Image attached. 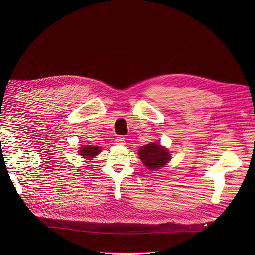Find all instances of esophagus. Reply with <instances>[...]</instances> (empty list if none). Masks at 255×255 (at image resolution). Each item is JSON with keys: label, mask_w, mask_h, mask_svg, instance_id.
Wrapping results in <instances>:
<instances>
[{"label": "esophagus", "mask_w": 255, "mask_h": 255, "mask_svg": "<svg viewBox=\"0 0 255 255\" xmlns=\"http://www.w3.org/2000/svg\"><path fill=\"white\" fill-rule=\"evenodd\" d=\"M116 142H117V144H120V145H123L126 143V138L123 136H119L116 138Z\"/></svg>", "instance_id": "34e87169"}]
</instances>
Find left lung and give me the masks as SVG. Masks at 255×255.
Returning a JSON list of instances; mask_svg holds the SVG:
<instances>
[{
	"instance_id": "obj_1",
	"label": "left lung",
	"mask_w": 255,
	"mask_h": 255,
	"mask_svg": "<svg viewBox=\"0 0 255 255\" xmlns=\"http://www.w3.org/2000/svg\"><path fill=\"white\" fill-rule=\"evenodd\" d=\"M138 154H139V158L143 165L150 170H155V169L164 167L171 158L170 153L159 143H149L142 145L138 150Z\"/></svg>"
}]
</instances>
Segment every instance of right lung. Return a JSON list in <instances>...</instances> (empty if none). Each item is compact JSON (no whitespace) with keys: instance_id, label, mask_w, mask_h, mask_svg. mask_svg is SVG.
I'll list each match as a JSON object with an SVG mask.
<instances>
[{"instance_id":"obj_1","label":"right lung","mask_w":255,"mask_h":255,"mask_svg":"<svg viewBox=\"0 0 255 255\" xmlns=\"http://www.w3.org/2000/svg\"><path fill=\"white\" fill-rule=\"evenodd\" d=\"M79 152H80V155L83 156V158L91 159L101 152V148H100V146H94V145H84L79 150Z\"/></svg>"}]
</instances>
